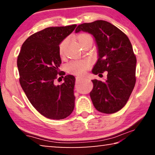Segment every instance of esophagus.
Here are the masks:
<instances>
[{
    "mask_svg": "<svg viewBox=\"0 0 155 155\" xmlns=\"http://www.w3.org/2000/svg\"><path fill=\"white\" fill-rule=\"evenodd\" d=\"M83 79H84V77H81V76H77V77H76V80H78V81H80V80Z\"/></svg>",
    "mask_w": 155,
    "mask_h": 155,
    "instance_id": "esophagus-1",
    "label": "esophagus"
}]
</instances>
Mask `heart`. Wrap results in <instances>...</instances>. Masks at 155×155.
Wrapping results in <instances>:
<instances>
[{
  "mask_svg": "<svg viewBox=\"0 0 155 155\" xmlns=\"http://www.w3.org/2000/svg\"><path fill=\"white\" fill-rule=\"evenodd\" d=\"M90 37L86 34H81L78 36V39L80 44H81L82 41L85 38ZM67 43V39H64L61 42L59 45V54L61 56H63L64 54L65 47ZM91 65V63L88 60H78V61H73L70 62L67 65V69L68 72L76 75H83L86 73L87 70L90 68Z\"/></svg>",
  "mask_w": 155,
  "mask_h": 155,
  "instance_id": "1",
  "label": "heart"
}]
</instances>
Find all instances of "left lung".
Wrapping results in <instances>:
<instances>
[{
  "instance_id": "8db88e82",
  "label": "left lung",
  "mask_w": 155,
  "mask_h": 155,
  "mask_svg": "<svg viewBox=\"0 0 155 155\" xmlns=\"http://www.w3.org/2000/svg\"><path fill=\"white\" fill-rule=\"evenodd\" d=\"M85 31L93 35L98 50V60L92 73L103 76L105 81L92 80L93 89L90 94L97 111L114 114L126 105L134 88L136 78V57L128 37L104 20H96L78 25L75 33Z\"/></svg>"
}]
</instances>
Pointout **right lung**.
Segmentation results:
<instances>
[{
	"label": "right lung",
	"mask_w": 155,
	"mask_h": 155,
	"mask_svg": "<svg viewBox=\"0 0 155 155\" xmlns=\"http://www.w3.org/2000/svg\"><path fill=\"white\" fill-rule=\"evenodd\" d=\"M76 26L48 27L35 33L23 43L18 57L23 91L33 107L51 119H63L75 107V77L65 76L60 85L55 84V80L61 64L59 44Z\"/></svg>",
	"instance_id": "1"
}]
</instances>
